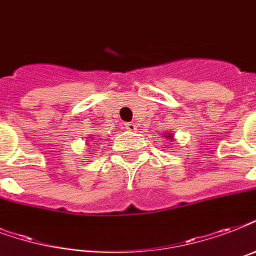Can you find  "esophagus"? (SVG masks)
Instances as JSON below:
<instances>
[{
	"instance_id": "34e87169",
	"label": "esophagus",
	"mask_w": 256,
	"mask_h": 256,
	"mask_svg": "<svg viewBox=\"0 0 256 256\" xmlns=\"http://www.w3.org/2000/svg\"><path fill=\"white\" fill-rule=\"evenodd\" d=\"M124 128H128V132H134L136 130V124L134 122H128V124H124Z\"/></svg>"
}]
</instances>
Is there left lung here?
Wrapping results in <instances>:
<instances>
[{
	"instance_id": "left-lung-1",
	"label": "left lung",
	"mask_w": 256,
	"mask_h": 256,
	"mask_svg": "<svg viewBox=\"0 0 256 256\" xmlns=\"http://www.w3.org/2000/svg\"><path fill=\"white\" fill-rule=\"evenodd\" d=\"M170 138H171V136H170Z\"/></svg>"
}]
</instances>
